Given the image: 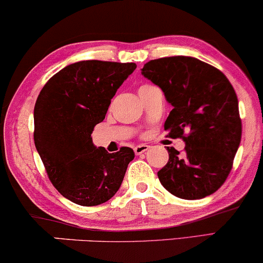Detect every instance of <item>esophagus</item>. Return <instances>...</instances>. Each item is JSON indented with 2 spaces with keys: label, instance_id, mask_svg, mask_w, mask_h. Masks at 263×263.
Segmentation results:
<instances>
[{
  "label": "esophagus",
  "instance_id": "1",
  "mask_svg": "<svg viewBox=\"0 0 263 263\" xmlns=\"http://www.w3.org/2000/svg\"><path fill=\"white\" fill-rule=\"evenodd\" d=\"M147 149H149V146H147V145H138V146H135L134 147V152H135V154H142V153H145Z\"/></svg>",
  "mask_w": 263,
  "mask_h": 263
}]
</instances>
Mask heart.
Listing matches in <instances>:
<instances>
[{
	"label": "heart",
	"instance_id": "heart-1",
	"mask_svg": "<svg viewBox=\"0 0 263 263\" xmlns=\"http://www.w3.org/2000/svg\"><path fill=\"white\" fill-rule=\"evenodd\" d=\"M147 87H149V86H148V85H146V86H142V87H141V88H140V89H139V91H141V89H143V88H147Z\"/></svg>",
	"mask_w": 263,
	"mask_h": 263
}]
</instances>
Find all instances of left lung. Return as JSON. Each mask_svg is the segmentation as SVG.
Wrapping results in <instances>:
<instances>
[{
  "mask_svg": "<svg viewBox=\"0 0 263 263\" xmlns=\"http://www.w3.org/2000/svg\"><path fill=\"white\" fill-rule=\"evenodd\" d=\"M141 73L174 106L164 124L167 135L185 142L183 154L167 147V164L158 171L160 183L179 199L215 193L231 171L242 138L238 99L229 79L188 56L152 60Z\"/></svg>",
  "mask_w": 263,
  "mask_h": 263,
  "instance_id": "obj_1",
  "label": "left lung"
}]
</instances>
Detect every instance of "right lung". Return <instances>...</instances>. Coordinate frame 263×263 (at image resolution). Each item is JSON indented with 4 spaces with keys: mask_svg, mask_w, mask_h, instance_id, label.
I'll list each match as a JSON object with an SVG mask.
<instances>
[{
    "mask_svg": "<svg viewBox=\"0 0 263 263\" xmlns=\"http://www.w3.org/2000/svg\"><path fill=\"white\" fill-rule=\"evenodd\" d=\"M135 63L80 61L49 79L34 105V145L52 185L80 206L110 200L123 181L134 151L109 153L93 145V129Z\"/></svg>",
    "mask_w": 263,
    "mask_h": 263,
    "instance_id": "right-lung-1",
    "label": "right lung"
}]
</instances>
